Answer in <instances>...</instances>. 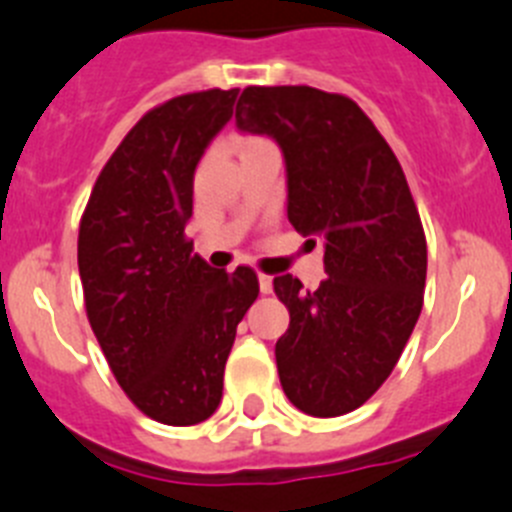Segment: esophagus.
I'll return each mask as SVG.
<instances>
[{"label": "esophagus", "instance_id": "1", "mask_svg": "<svg viewBox=\"0 0 512 512\" xmlns=\"http://www.w3.org/2000/svg\"><path fill=\"white\" fill-rule=\"evenodd\" d=\"M257 281H260V291H262V293H270V291H273V278H270V275L260 273V278H257Z\"/></svg>", "mask_w": 512, "mask_h": 512}]
</instances>
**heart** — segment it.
<instances>
[{
    "mask_svg": "<svg viewBox=\"0 0 512 512\" xmlns=\"http://www.w3.org/2000/svg\"><path fill=\"white\" fill-rule=\"evenodd\" d=\"M231 146H234L239 157H242L247 151H255L260 149V146H270V141L262 139V136H234V139H231Z\"/></svg>",
    "mask_w": 512,
    "mask_h": 512,
    "instance_id": "b5f03b06",
    "label": "heart"
}]
</instances>
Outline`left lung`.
<instances>
[{
    "label": "left lung",
    "instance_id": "8db88e82",
    "mask_svg": "<svg viewBox=\"0 0 512 512\" xmlns=\"http://www.w3.org/2000/svg\"><path fill=\"white\" fill-rule=\"evenodd\" d=\"M237 128L278 141L288 221L324 247L317 291L273 278L291 314L281 386L306 415H348L389 379L422 311L428 244L402 164L358 102L306 84L247 87Z\"/></svg>",
    "mask_w": 512,
    "mask_h": 512
}]
</instances>
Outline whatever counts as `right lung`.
<instances>
[{
    "instance_id": "right-lung-1",
    "label": "right lung",
    "mask_w": 512,
    "mask_h": 512,
    "mask_svg": "<svg viewBox=\"0 0 512 512\" xmlns=\"http://www.w3.org/2000/svg\"><path fill=\"white\" fill-rule=\"evenodd\" d=\"M239 90L172 97L105 162L79 221L87 319L115 381L146 417L198 425L216 412L237 324L260 293L252 268L193 252V177Z\"/></svg>"
}]
</instances>
